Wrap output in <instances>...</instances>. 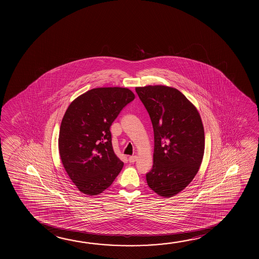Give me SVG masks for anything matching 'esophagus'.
Returning a JSON list of instances; mask_svg holds the SVG:
<instances>
[{"label": "esophagus", "mask_w": 259, "mask_h": 259, "mask_svg": "<svg viewBox=\"0 0 259 259\" xmlns=\"http://www.w3.org/2000/svg\"><path fill=\"white\" fill-rule=\"evenodd\" d=\"M136 160H137V156H136V155L129 157V161L132 162V163H133V162H135V161H136Z\"/></svg>", "instance_id": "34e87169"}]
</instances>
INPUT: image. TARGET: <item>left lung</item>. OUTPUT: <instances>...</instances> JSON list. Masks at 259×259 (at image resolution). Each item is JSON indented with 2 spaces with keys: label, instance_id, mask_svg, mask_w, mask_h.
<instances>
[{
  "label": "left lung",
  "instance_id": "left-lung-1",
  "mask_svg": "<svg viewBox=\"0 0 259 259\" xmlns=\"http://www.w3.org/2000/svg\"><path fill=\"white\" fill-rule=\"evenodd\" d=\"M148 112L154 133L153 169L148 186L170 198L184 190L199 171L203 159V123L196 106L178 89L167 85L136 88Z\"/></svg>",
  "mask_w": 259,
  "mask_h": 259
}]
</instances>
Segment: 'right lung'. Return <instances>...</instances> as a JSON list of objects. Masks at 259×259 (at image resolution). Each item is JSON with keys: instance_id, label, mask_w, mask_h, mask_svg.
Listing matches in <instances>:
<instances>
[{"instance_id": "1", "label": "right lung", "mask_w": 259, "mask_h": 259, "mask_svg": "<svg viewBox=\"0 0 259 259\" xmlns=\"http://www.w3.org/2000/svg\"><path fill=\"white\" fill-rule=\"evenodd\" d=\"M136 98L126 88H97L74 99L64 115L59 135L60 159L78 191L98 195L123 168L112 146L110 126Z\"/></svg>"}]
</instances>
